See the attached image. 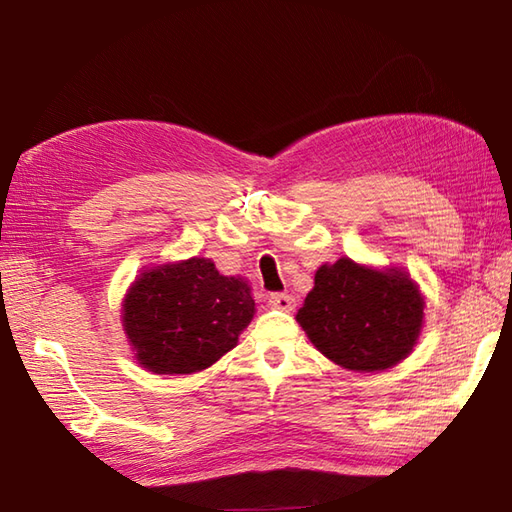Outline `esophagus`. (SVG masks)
Returning a JSON list of instances; mask_svg holds the SVG:
<instances>
[{
  "label": "esophagus",
  "instance_id": "esophagus-1",
  "mask_svg": "<svg viewBox=\"0 0 512 512\" xmlns=\"http://www.w3.org/2000/svg\"><path fill=\"white\" fill-rule=\"evenodd\" d=\"M268 305L282 311H291L296 307V298L289 296V293H271V296H268Z\"/></svg>",
  "mask_w": 512,
  "mask_h": 512
}]
</instances>
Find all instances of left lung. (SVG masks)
Masks as SVG:
<instances>
[{"mask_svg": "<svg viewBox=\"0 0 512 512\" xmlns=\"http://www.w3.org/2000/svg\"><path fill=\"white\" fill-rule=\"evenodd\" d=\"M424 300L404 271H372L343 257L320 266L298 309L311 343L339 366L386 370L413 350Z\"/></svg>", "mask_w": 512, "mask_h": 512, "instance_id": "left-lung-1", "label": "left lung"}]
</instances>
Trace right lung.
<instances>
[{"mask_svg": "<svg viewBox=\"0 0 512 512\" xmlns=\"http://www.w3.org/2000/svg\"><path fill=\"white\" fill-rule=\"evenodd\" d=\"M253 314L255 300L241 277L192 257L137 277L124 300V329L144 368L189 375L235 348Z\"/></svg>", "mask_w": 512, "mask_h": 512, "instance_id": "obj_1", "label": "right lung"}]
</instances>
